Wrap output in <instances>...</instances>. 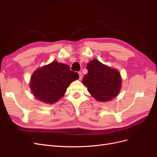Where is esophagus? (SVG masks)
I'll return each mask as SVG.
<instances>
[{
	"instance_id": "obj_1",
	"label": "esophagus",
	"mask_w": 157,
	"mask_h": 157,
	"mask_svg": "<svg viewBox=\"0 0 157 157\" xmlns=\"http://www.w3.org/2000/svg\"><path fill=\"white\" fill-rule=\"evenodd\" d=\"M78 75H79V80H82V73L81 72H78Z\"/></svg>"
}]
</instances>
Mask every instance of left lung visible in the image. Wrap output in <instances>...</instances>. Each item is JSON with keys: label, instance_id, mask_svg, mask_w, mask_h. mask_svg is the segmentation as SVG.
I'll list each match as a JSON object with an SVG mask.
<instances>
[{"label": "left lung", "instance_id": "left-lung-1", "mask_svg": "<svg viewBox=\"0 0 157 157\" xmlns=\"http://www.w3.org/2000/svg\"><path fill=\"white\" fill-rule=\"evenodd\" d=\"M86 68L88 73L84 75L82 83L94 98L107 101L117 96L121 87V75L117 70L102 64L98 59L92 60Z\"/></svg>", "mask_w": 157, "mask_h": 157}]
</instances>
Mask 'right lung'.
<instances>
[{
    "label": "right lung",
    "mask_w": 157,
    "mask_h": 157,
    "mask_svg": "<svg viewBox=\"0 0 157 157\" xmlns=\"http://www.w3.org/2000/svg\"><path fill=\"white\" fill-rule=\"evenodd\" d=\"M78 77V74L71 71L68 65L53 61L35 71L30 87L40 101L54 103L63 97L69 85Z\"/></svg>",
    "instance_id": "add662e5"
}]
</instances>
